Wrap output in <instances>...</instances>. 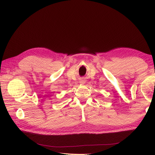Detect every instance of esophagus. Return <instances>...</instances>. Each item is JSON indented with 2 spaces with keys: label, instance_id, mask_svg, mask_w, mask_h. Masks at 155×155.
Instances as JSON below:
<instances>
[{
  "label": "esophagus",
  "instance_id": "obj_1",
  "mask_svg": "<svg viewBox=\"0 0 155 155\" xmlns=\"http://www.w3.org/2000/svg\"><path fill=\"white\" fill-rule=\"evenodd\" d=\"M80 83L81 84H85V80H84V79L80 80Z\"/></svg>",
  "mask_w": 155,
  "mask_h": 155
}]
</instances>
